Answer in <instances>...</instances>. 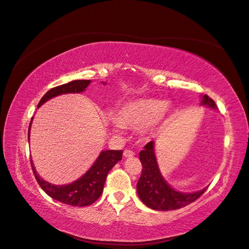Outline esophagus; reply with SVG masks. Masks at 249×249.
Here are the masks:
<instances>
[{"label":"esophagus","instance_id":"obj_1","mask_svg":"<svg viewBox=\"0 0 249 249\" xmlns=\"http://www.w3.org/2000/svg\"><path fill=\"white\" fill-rule=\"evenodd\" d=\"M123 155H124V157H133L135 155V153L130 150H125Z\"/></svg>","mask_w":249,"mask_h":249}]
</instances>
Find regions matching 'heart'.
Listing matches in <instances>:
<instances>
[{"label": "heart", "mask_w": 249, "mask_h": 249, "mask_svg": "<svg viewBox=\"0 0 249 249\" xmlns=\"http://www.w3.org/2000/svg\"><path fill=\"white\" fill-rule=\"evenodd\" d=\"M169 113V104L156 98H137L126 102L119 108L116 118H110L109 124L115 130L124 127L138 128L142 137H151L160 128Z\"/></svg>", "instance_id": "1"}]
</instances>
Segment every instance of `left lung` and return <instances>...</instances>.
<instances>
[{
  "label": "left lung",
  "instance_id": "obj_1",
  "mask_svg": "<svg viewBox=\"0 0 249 249\" xmlns=\"http://www.w3.org/2000/svg\"><path fill=\"white\" fill-rule=\"evenodd\" d=\"M201 105L216 110V104L208 95L201 96ZM142 163V173L137 183V193L140 200L146 206L156 211H171L184 208L197 200L202 195L206 187L194 193H183L174 189L169 185L158 167L155 154L154 141L147 143L139 153Z\"/></svg>",
  "mask_w": 249,
  "mask_h": 249
}]
</instances>
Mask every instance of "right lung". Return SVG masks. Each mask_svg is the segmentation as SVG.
Masks as SVG:
<instances>
[{"instance_id":"obj_1","label":"right lung","mask_w":249,"mask_h":249,"mask_svg":"<svg viewBox=\"0 0 249 249\" xmlns=\"http://www.w3.org/2000/svg\"><path fill=\"white\" fill-rule=\"evenodd\" d=\"M91 82V80H73L51 89L39 100L37 108H39L41 105H44L51 98L59 96V95L70 93H82L86 91V89L89 86ZM103 84L106 86V82H103ZM32 122H33V118H32L29 126V141ZM122 154H123V151H102L96 158V160L91 166V168L81 178L76 179L75 182L66 185H54L45 181L37 173L32 158L31 166L32 169H33V173L37 183L39 184L41 189L47 195L50 196L52 199L71 206H87L94 203L100 197V195H102L104 190V185L108 173L113 168L115 163H118V161L122 160Z\"/></svg>"}]
</instances>
